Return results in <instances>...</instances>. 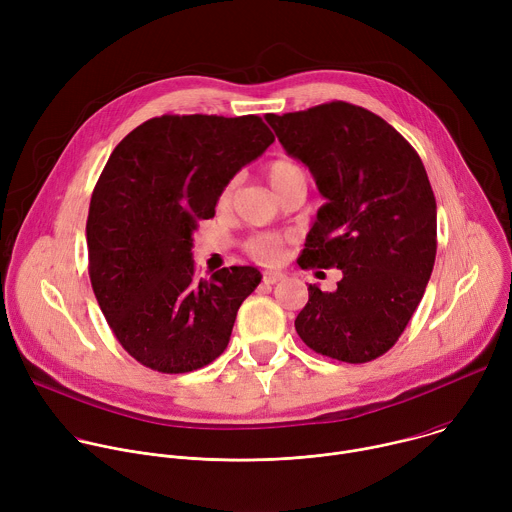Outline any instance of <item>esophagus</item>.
<instances>
[{"label": "esophagus", "mask_w": 512, "mask_h": 512, "mask_svg": "<svg viewBox=\"0 0 512 512\" xmlns=\"http://www.w3.org/2000/svg\"><path fill=\"white\" fill-rule=\"evenodd\" d=\"M283 277H285V275L279 273V271H265V273H263V281H265V283H271V285L277 283V281H281Z\"/></svg>", "instance_id": "34e87169"}]
</instances>
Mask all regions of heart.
I'll list each match as a JSON object with an SVG mask.
<instances>
[{
    "instance_id": "b5f03b06",
    "label": "heart",
    "mask_w": 512,
    "mask_h": 512,
    "mask_svg": "<svg viewBox=\"0 0 512 512\" xmlns=\"http://www.w3.org/2000/svg\"><path fill=\"white\" fill-rule=\"evenodd\" d=\"M296 172H302V170L296 164L281 160V162L271 164L267 176H269L271 186H275L277 182H281L283 178L296 174ZM229 198H231V186L223 194V200H229ZM247 249H249V253L253 257H257V259H261L265 263H273V261L279 259V253H281V239L277 235H259V237H255V239H251L247 243Z\"/></svg>"
}]
</instances>
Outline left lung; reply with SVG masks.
<instances>
[{
    "label": "left lung",
    "mask_w": 512,
    "mask_h": 512,
    "mask_svg": "<svg viewBox=\"0 0 512 512\" xmlns=\"http://www.w3.org/2000/svg\"><path fill=\"white\" fill-rule=\"evenodd\" d=\"M265 119L326 198L300 267L342 271L334 291L308 285L296 330L318 354L375 360L403 334L435 261V196L421 158L385 119L344 101Z\"/></svg>",
    "instance_id": "8db88e82"
}]
</instances>
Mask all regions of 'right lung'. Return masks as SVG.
Segmentation results:
<instances>
[{"instance_id": "1", "label": "right lung", "mask_w": 512, "mask_h": 512, "mask_svg": "<svg viewBox=\"0 0 512 512\" xmlns=\"http://www.w3.org/2000/svg\"><path fill=\"white\" fill-rule=\"evenodd\" d=\"M273 139L257 115H162L109 156L89 206V275L115 338L143 367L190 373L225 352L261 273L235 265L196 277L192 235Z\"/></svg>"}]
</instances>
